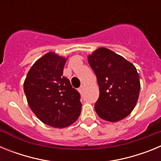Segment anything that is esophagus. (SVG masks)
I'll return each mask as SVG.
<instances>
[{"label": "esophagus", "mask_w": 161, "mask_h": 161, "mask_svg": "<svg viewBox=\"0 0 161 161\" xmlns=\"http://www.w3.org/2000/svg\"><path fill=\"white\" fill-rule=\"evenodd\" d=\"M84 88H85V86H84V85H81V86H80V87L79 88L78 91H79L80 93H82V92H83V90H84Z\"/></svg>", "instance_id": "1"}]
</instances>
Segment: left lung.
Returning <instances> with one entry per match:
<instances>
[{"label":"left lung","mask_w":161,"mask_h":161,"mask_svg":"<svg viewBox=\"0 0 161 161\" xmlns=\"http://www.w3.org/2000/svg\"><path fill=\"white\" fill-rule=\"evenodd\" d=\"M88 61L97 79L100 94L94 109L101 119L116 123L136 107L140 90L139 76L133 64L106 47L95 50Z\"/></svg>","instance_id":"left-lung-1"}]
</instances>
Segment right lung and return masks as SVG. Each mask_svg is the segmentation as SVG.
<instances>
[{
  "label": "right lung",
  "instance_id": "add662e5",
  "mask_svg": "<svg viewBox=\"0 0 161 161\" xmlns=\"http://www.w3.org/2000/svg\"><path fill=\"white\" fill-rule=\"evenodd\" d=\"M67 58L50 52L28 72L23 89L28 105L41 122L55 128L75 123L81 112L80 93L63 76Z\"/></svg>",
  "mask_w": 161,
  "mask_h": 161
}]
</instances>
